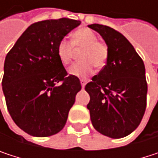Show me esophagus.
Segmentation results:
<instances>
[{
	"instance_id": "1",
	"label": "esophagus",
	"mask_w": 158,
	"mask_h": 158,
	"mask_svg": "<svg viewBox=\"0 0 158 158\" xmlns=\"http://www.w3.org/2000/svg\"><path fill=\"white\" fill-rule=\"evenodd\" d=\"M80 84H81L82 89H84V87H85V85H86V80H84V79H80Z\"/></svg>"
}]
</instances>
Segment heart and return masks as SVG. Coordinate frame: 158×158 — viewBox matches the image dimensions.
<instances>
[{"instance_id": "obj_1", "label": "heart", "mask_w": 158, "mask_h": 158, "mask_svg": "<svg viewBox=\"0 0 158 158\" xmlns=\"http://www.w3.org/2000/svg\"><path fill=\"white\" fill-rule=\"evenodd\" d=\"M96 34L88 28L79 29L72 34L71 43L61 39L56 46V55L63 65H68L73 56L74 50L82 49L79 63L73 64L69 69L70 76L87 79L94 72V67L103 69L108 59V48L105 44L97 41Z\"/></svg>"}]
</instances>
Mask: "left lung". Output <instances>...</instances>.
I'll return each instance as SVG.
<instances>
[{"mask_svg": "<svg viewBox=\"0 0 158 158\" xmlns=\"http://www.w3.org/2000/svg\"><path fill=\"white\" fill-rule=\"evenodd\" d=\"M108 48V59L101 72L88 83L87 105L93 127L102 135L118 139L140 124L146 107L147 84L142 58L131 43L109 26L93 23Z\"/></svg>", "mask_w": 158, "mask_h": 158, "instance_id": "left-lung-1", "label": "left lung"}]
</instances>
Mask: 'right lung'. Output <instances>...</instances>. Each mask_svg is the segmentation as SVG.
Returning a JSON list of instances; mask_svg holds the SVG:
<instances>
[{"label": "right lung", "instance_id": "right-lung-1", "mask_svg": "<svg viewBox=\"0 0 158 158\" xmlns=\"http://www.w3.org/2000/svg\"><path fill=\"white\" fill-rule=\"evenodd\" d=\"M80 23L61 18L33 23L5 57L2 85L7 109L30 135H56L67 123L81 85L79 78L68 76L56 46Z\"/></svg>", "mask_w": 158, "mask_h": 158}]
</instances>
